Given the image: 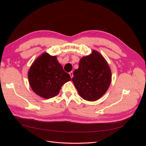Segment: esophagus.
I'll list each match as a JSON object with an SVG mask.
<instances>
[{
	"label": "esophagus",
	"instance_id": "esophagus-1",
	"mask_svg": "<svg viewBox=\"0 0 146 146\" xmlns=\"http://www.w3.org/2000/svg\"><path fill=\"white\" fill-rule=\"evenodd\" d=\"M69 75H70V77H71V78L73 77V72H72V71H71V72H69Z\"/></svg>",
	"mask_w": 146,
	"mask_h": 146
}]
</instances>
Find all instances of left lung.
Segmentation results:
<instances>
[{
  "instance_id": "1",
  "label": "left lung",
  "mask_w": 146,
  "mask_h": 146,
  "mask_svg": "<svg viewBox=\"0 0 146 146\" xmlns=\"http://www.w3.org/2000/svg\"><path fill=\"white\" fill-rule=\"evenodd\" d=\"M72 81L82 98L95 101L108 89L111 81V69L102 55L92 50L90 55L80 59Z\"/></svg>"
}]
</instances>
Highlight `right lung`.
<instances>
[{
  "label": "right lung",
  "instance_id": "obj_1",
  "mask_svg": "<svg viewBox=\"0 0 146 146\" xmlns=\"http://www.w3.org/2000/svg\"><path fill=\"white\" fill-rule=\"evenodd\" d=\"M28 78L32 90L44 99L58 95L61 86L71 80L56 56L47 53H44L34 61L29 70Z\"/></svg>",
  "mask_w": 146,
  "mask_h": 146
}]
</instances>
